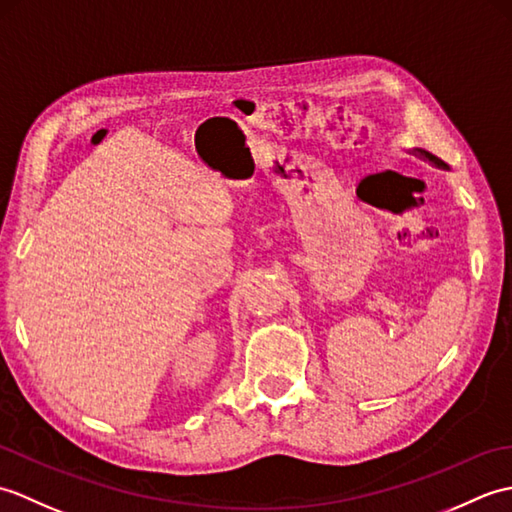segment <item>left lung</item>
<instances>
[{
	"label": "left lung",
	"instance_id": "1",
	"mask_svg": "<svg viewBox=\"0 0 512 512\" xmlns=\"http://www.w3.org/2000/svg\"><path fill=\"white\" fill-rule=\"evenodd\" d=\"M413 154H418V156H422L424 160H429V162H433V165L436 167H440V169H449L447 165H444V162L438 158V156H433V154H429V151H424V149H413Z\"/></svg>",
	"mask_w": 512,
	"mask_h": 512
}]
</instances>
